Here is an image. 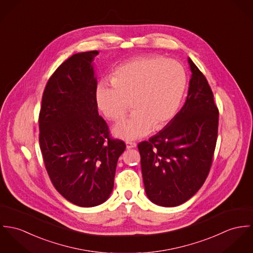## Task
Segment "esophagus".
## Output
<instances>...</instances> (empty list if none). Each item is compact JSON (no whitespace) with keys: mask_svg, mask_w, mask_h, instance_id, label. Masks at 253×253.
Listing matches in <instances>:
<instances>
[{"mask_svg":"<svg viewBox=\"0 0 253 253\" xmlns=\"http://www.w3.org/2000/svg\"><path fill=\"white\" fill-rule=\"evenodd\" d=\"M136 146H137V143H136V142H134V141H126V147H127L128 149L134 148V147H136Z\"/></svg>","mask_w":253,"mask_h":253,"instance_id":"1","label":"esophagus"}]
</instances>
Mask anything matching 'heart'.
I'll return each mask as SVG.
<instances>
[{
	"mask_svg": "<svg viewBox=\"0 0 253 253\" xmlns=\"http://www.w3.org/2000/svg\"><path fill=\"white\" fill-rule=\"evenodd\" d=\"M111 79L113 84H97L95 101L101 113L113 121L126 115L132 102L134 113L114 128V134L124 140L144 137L153 128L162 129L177 113L187 85L183 66L158 54L123 62Z\"/></svg>",
	"mask_w": 253,
	"mask_h": 253,
	"instance_id": "b5f03b06",
	"label": "heart"
}]
</instances>
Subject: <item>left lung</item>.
<instances>
[{"mask_svg":"<svg viewBox=\"0 0 253 253\" xmlns=\"http://www.w3.org/2000/svg\"><path fill=\"white\" fill-rule=\"evenodd\" d=\"M188 95L181 110L158 134L138 144L145 193L156 205L176 207L204 184L218 132V109L206 77L188 58Z\"/></svg>","mask_w":253,"mask_h":253,"instance_id":"1","label":"left lung"}]
</instances>
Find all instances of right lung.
<instances>
[{
	"instance_id": "obj_1",
	"label": "right lung",
	"mask_w": 253,
	"mask_h": 253,
	"mask_svg": "<svg viewBox=\"0 0 253 253\" xmlns=\"http://www.w3.org/2000/svg\"><path fill=\"white\" fill-rule=\"evenodd\" d=\"M97 50L75 54L63 62L45 85L39 115L40 147L57 191L84 208L98 206L111 195L119 156L126 148L113 139L98 113Z\"/></svg>"
}]
</instances>
